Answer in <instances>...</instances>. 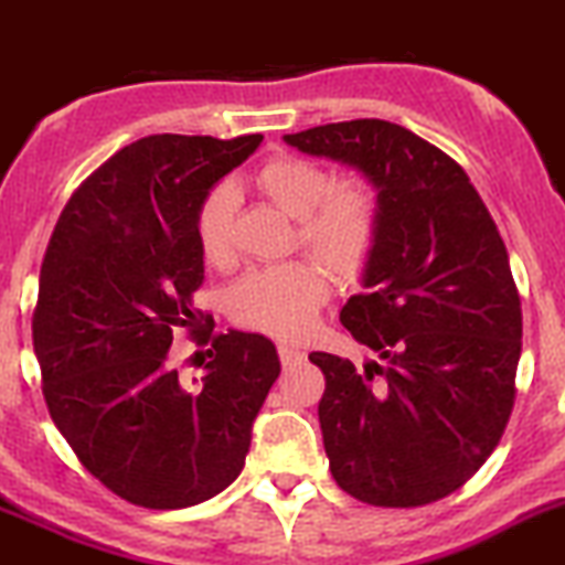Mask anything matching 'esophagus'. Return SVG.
Wrapping results in <instances>:
<instances>
[{
  "mask_svg": "<svg viewBox=\"0 0 565 565\" xmlns=\"http://www.w3.org/2000/svg\"><path fill=\"white\" fill-rule=\"evenodd\" d=\"M278 360H281L284 367H292V365H300L303 362V351H298V348L292 345H278Z\"/></svg>",
  "mask_w": 565,
  "mask_h": 565,
  "instance_id": "esophagus-1",
  "label": "esophagus"
}]
</instances>
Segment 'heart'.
I'll return each instance as SVG.
<instances>
[{"label": "heart", "instance_id": "obj_1", "mask_svg": "<svg viewBox=\"0 0 565 565\" xmlns=\"http://www.w3.org/2000/svg\"><path fill=\"white\" fill-rule=\"evenodd\" d=\"M256 186L273 205L300 220L298 239L337 276L351 278L365 267L376 239L379 209L365 183H337L320 163L295 156H276L256 170ZM236 192L217 183L200 200L194 214V239L200 256L214 267L231 262ZM329 298V276L312 262L253 270L228 292V312L245 329L270 337L307 334Z\"/></svg>", "mask_w": 565, "mask_h": 565}]
</instances>
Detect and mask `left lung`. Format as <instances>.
Returning a JSON list of instances; mask_svg holds the SVG:
<instances>
[{"label": "left lung", "instance_id": "8db88e82", "mask_svg": "<svg viewBox=\"0 0 565 565\" xmlns=\"http://www.w3.org/2000/svg\"><path fill=\"white\" fill-rule=\"evenodd\" d=\"M362 172L379 225L340 320L376 360L312 351L331 477L376 508H418L479 471L513 413L521 300L508 247L466 170L384 119L284 136Z\"/></svg>", "mask_w": 565, "mask_h": 565}]
</instances>
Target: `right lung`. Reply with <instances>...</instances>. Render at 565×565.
I'll list each match as a JSON object with an SVG mask.
<instances>
[{
	"mask_svg": "<svg viewBox=\"0 0 565 565\" xmlns=\"http://www.w3.org/2000/svg\"><path fill=\"white\" fill-rule=\"evenodd\" d=\"M262 136L158 134L134 141L72 194L39 278L35 360L52 420L86 471L150 510L192 508L239 477L281 373L265 334L211 340L183 382L172 331L192 326L203 284L194 214Z\"/></svg>",
	"mask_w": 565,
	"mask_h": 565,
	"instance_id": "obj_1",
	"label": "right lung"
}]
</instances>
